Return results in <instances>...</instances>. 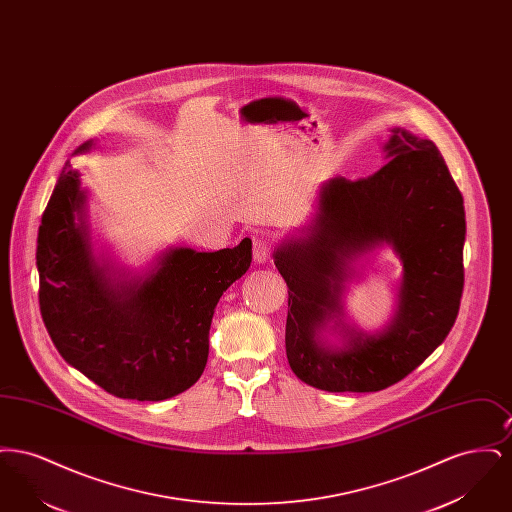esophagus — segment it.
I'll list each match as a JSON object with an SVG mask.
<instances>
[{
  "label": "esophagus",
  "mask_w": 512,
  "mask_h": 512,
  "mask_svg": "<svg viewBox=\"0 0 512 512\" xmlns=\"http://www.w3.org/2000/svg\"><path fill=\"white\" fill-rule=\"evenodd\" d=\"M270 255H272L270 240L263 238V236L253 238V261L257 265H263V263H267L268 259H270Z\"/></svg>",
  "instance_id": "1"
}]
</instances>
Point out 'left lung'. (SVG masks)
I'll use <instances>...</instances> for the list:
<instances>
[{
    "label": "left lung",
    "mask_w": 512,
    "mask_h": 512,
    "mask_svg": "<svg viewBox=\"0 0 512 512\" xmlns=\"http://www.w3.org/2000/svg\"><path fill=\"white\" fill-rule=\"evenodd\" d=\"M384 151L388 163L372 176L324 182L305 234L272 253L288 284V363L318 390L390 388L434 353L459 315L463 195L432 140L391 128ZM384 243L398 253L404 276L389 326L365 335L342 322V293L357 275L354 263ZM330 321L346 326L338 348L319 336Z\"/></svg>",
    "instance_id": "1"
}]
</instances>
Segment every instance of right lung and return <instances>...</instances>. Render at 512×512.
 I'll return each mask as SVG.
<instances>
[{
  "mask_svg": "<svg viewBox=\"0 0 512 512\" xmlns=\"http://www.w3.org/2000/svg\"><path fill=\"white\" fill-rule=\"evenodd\" d=\"M36 265L40 313L61 357L111 395L163 401L203 374L215 307L251 265V240L213 253L171 247L144 276L99 265L86 190L65 163L42 215Z\"/></svg>",
  "mask_w": 512,
  "mask_h": 512,
  "instance_id": "add662e5",
  "label": "right lung"
}]
</instances>
